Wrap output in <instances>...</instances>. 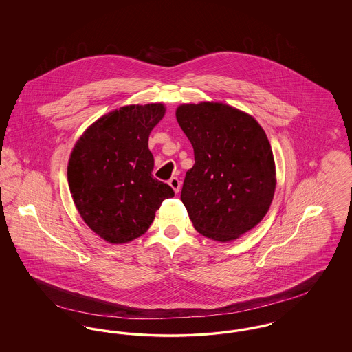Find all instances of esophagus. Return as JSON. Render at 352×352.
<instances>
[{
    "label": "esophagus",
    "instance_id": "obj_1",
    "mask_svg": "<svg viewBox=\"0 0 352 352\" xmlns=\"http://www.w3.org/2000/svg\"><path fill=\"white\" fill-rule=\"evenodd\" d=\"M168 184H170V187L174 190V192H179V190H181V181L177 178V177H174V178H171L170 181H168Z\"/></svg>",
    "mask_w": 352,
    "mask_h": 352
}]
</instances>
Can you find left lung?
<instances>
[{
	"instance_id": "obj_1",
	"label": "left lung",
	"mask_w": 352,
	"mask_h": 352,
	"mask_svg": "<svg viewBox=\"0 0 352 352\" xmlns=\"http://www.w3.org/2000/svg\"><path fill=\"white\" fill-rule=\"evenodd\" d=\"M175 116L195 157L181 192L194 228L220 243L239 239L267 215L274 197L267 134L251 115L223 102L182 104Z\"/></svg>"
}]
</instances>
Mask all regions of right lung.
I'll return each instance as SVG.
<instances>
[{
  "label": "right lung",
  "instance_id": "add662e5",
  "mask_svg": "<svg viewBox=\"0 0 352 352\" xmlns=\"http://www.w3.org/2000/svg\"><path fill=\"white\" fill-rule=\"evenodd\" d=\"M165 112L162 102L121 107L89 125L71 151L74 203L84 223L111 244L142 236L162 201L174 197L151 175L149 134Z\"/></svg>",
  "mask_w": 352,
  "mask_h": 352
}]
</instances>
